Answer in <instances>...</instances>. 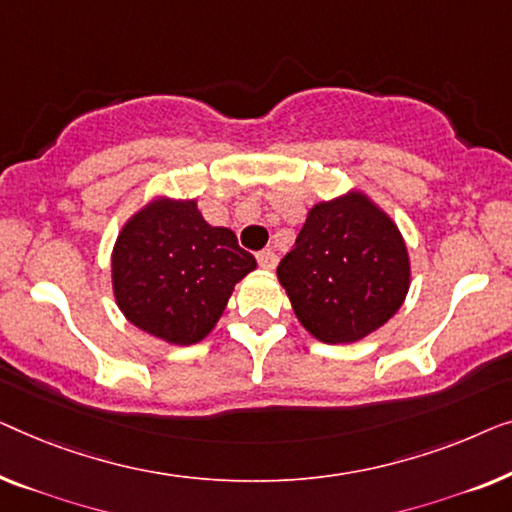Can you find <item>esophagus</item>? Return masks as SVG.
I'll list each match as a JSON object with an SVG mask.
<instances>
[{"mask_svg": "<svg viewBox=\"0 0 512 512\" xmlns=\"http://www.w3.org/2000/svg\"><path fill=\"white\" fill-rule=\"evenodd\" d=\"M255 257H257V264L262 266V269H276V264H278V255L273 253L271 248L259 250V253H257Z\"/></svg>", "mask_w": 512, "mask_h": 512, "instance_id": "obj_1", "label": "esophagus"}]
</instances>
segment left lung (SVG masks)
I'll return each mask as SVG.
<instances>
[{
  "label": "left lung",
  "instance_id": "8db88e82",
  "mask_svg": "<svg viewBox=\"0 0 512 512\" xmlns=\"http://www.w3.org/2000/svg\"><path fill=\"white\" fill-rule=\"evenodd\" d=\"M276 273L301 325L325 343L383 327L410 285L397 225L359 192L313 206Z\"/></svg>",
  "mask_w": 512,
  "mask_h": 512
}]
</instances>
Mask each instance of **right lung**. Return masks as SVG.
Masks as SVG:
<instances>
[{
	"instance_id": "obj_1",
	"label": "right lung",
	"mask_w": 512,
	"mask_h": 512,
	"mask_svg": "<svg viewBox=\"0 0 512 512\" xmlns=\"http://www.w3.org/2000/svg\"><path fill=\"white\" fill-rule=\"evenodd\" d=\"M255 266L232 229L201 218L197 201L157 199L115 241L113 292L134 327L190 345L215 327L234 285Z\"/></svg>"
}]
</instances>
